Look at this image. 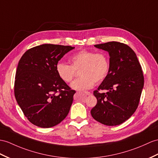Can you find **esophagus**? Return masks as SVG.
I'll use <instances>...</instances> for the list:
<instances>
[{"label":"esophagus","mask_w":158,"mask_h":158,"mask_svg":"<svg viewBox=\"0 0 158 158\" xmlns=\"http://www.w3.org/2000/svg\"><path fill=\"white\" fill-rule=\"evenodd\" d=\"M84 94L86 95H91V93L90 92H84Z\"/></svg>","instance_id":"1"}]
</instances>
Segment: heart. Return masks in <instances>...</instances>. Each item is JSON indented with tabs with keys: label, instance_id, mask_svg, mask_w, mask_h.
<instances>
[{
	"label": "heart",
	"instance_id": "1",
	"mask_svg": "<svg viewBox=\"0 0 158 158\" xmlns=\"http://www.w3.org/2000/svg\"><path fill=\"white\" fill-rule=\"evenodd\" d=\"M71 65L64 62L56 64V72L64 82L70 83L76 76V71L81 76L72 82L71 87L77 90H86L93 87L94 83L102 82L109 74L110 61L106 53H96L82 49L70 58Z\"/></svg>",
	"mask_w": 158,
	"mask_h": 158
}]
</instances>
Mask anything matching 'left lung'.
<instances>
[{
    "label": "left lung",
    "mask_w": 158,
    "mask_h": 158,
    "mask_svg": "<svg viewBox=\"0 0 158 158\" xmlns=\"http://www.w3.org/2000/svg\"><path fill=\"white\" fill-rule=\"evenodd\" d=\"M107 51L110 70L93 94L97 103L90 113L101 123L115 126L129 118L139 105L144 77L137 56L129 46L117 41L94 45ZM106 90L100 93V90Z\"/></svg>",
    "instance_id": "1"
}]
</instances>
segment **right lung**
Segmentation results:
<instances>
[{
    "label": "right lung",
    "mask_w": 158,
    "mask_h": 158,
    "mask_svg": "<svg viewBox=\"0 0 158 158\" xmlns=\"http://www.w3.org/2000/svg\"><path fill=\"white\" fill-rule=\"evenodd\" d=\"M74 48L43 44L28 49L19 60L15 97L32 124L49 128L68 115L76 91L60 78L56 67L61 57Z\"/></svg>",
    "instance_id": "obj_1"
}]
</instances>
